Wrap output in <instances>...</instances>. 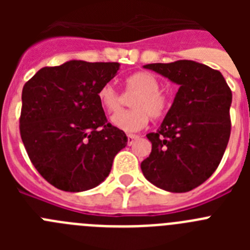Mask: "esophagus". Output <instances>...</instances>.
<instances>
[{"mask_svg":"<svg viewBox=\"0 0 250 250\" xmlns=\"http://www.w3.org/2000/svg\"><path fill=\"white\" fill-rule=\"evenodd\" d=\"M139 139V135H135V134H129L127 135V143H129V145H132L134 144V141L138 140Z\"/></svg>","mask_w":250,"mask_h":250,"instance_id":"1","label":"esophagus"}]
</instances>
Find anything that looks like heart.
<instances>
[{"label":"heart","instance_id":"1","mask_svg":"<svg viewBox=\"0 0 250 250\" xmlns=\"http://www.w3.org/2000/svg\"><path fill=\"white\" fill-rule=\"evenodd\" d=\"M127 91L138 92L131 101L134 110L121 111L111 118L114 126L126 132L139 131L149 121V116L156 119L165 114L167 100L161 94L160 83L150 72H136L125 81ZM98 99L101 106L109 112H116L121 107V98L111 83H105L99 89Z\"/></svg>","mask_w":250,"mask_h":250}]
</instances>
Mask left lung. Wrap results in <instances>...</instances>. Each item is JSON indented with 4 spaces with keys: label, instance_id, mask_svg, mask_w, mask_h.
<instances>
[{
    "label": "left lung",
    "instance_id": "1",
    "mask_svg": "<svg viewBox=\"0 0 250 250\" xmlns=\"http://www.w3.org/2000/svg\"><path fill=\"white\" fill-rule=\"evenodd\" d=\"M144 68L179 85L169 111L141 163L147 182L170 193H187L210 178L230 136L231 91L219 71L191 60L149 63Z\"/></svg>",
    "mask_w": 250,
    "mask_h": 250
}]
</instances>
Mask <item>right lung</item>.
Listing matches in <instances>:
<instances>
[{"mask_svg":"<svg viewBox=\"0 0 250 250\" xmlns=\"http://www.w3.org/2000/svg\"><path fill=\"white\" fill-rule=\"evenodd\" d=\"M119 68L118 62L70 60L41 68L23 86L21 139L37 171L60 190L100 185L126 146L127 136L107 123L98 99Z\"/></svg>","mask_w":250,"mask_h":250,"instance_id":"obj_1","label":"right lung"}]
</instances>
